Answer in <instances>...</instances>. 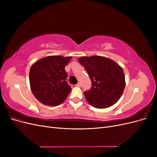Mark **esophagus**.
Instances as JSON below:
<instances>
[{"instance_id":"34e87169","label":"esophagus","mask_w":157,"mask_h":157,"mask_svg":"<svg viewBox=\"0 0 157 157\" xmlns=\"http://www.w3.org/2000/svg\"><path fill=\"white\" fill-rule=\"evenodd\" d=\"M76 86H78V87H80V86H81V83H80V82H78L77 84H76Z\"/></svg>"}]
</instances>
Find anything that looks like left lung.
<instances>
[{"instance_id":"obj_1","label":"left lung","mask_w":157,"mask_h":157,"mask_svg":"<svg viewBox=\"0 0 157 157\" xmlns=\"http://www.w3.org/2000/svg\"><path fill=\"white\" fill-rule=\"evenodd\" d=\"M78 61L86 70L92 87L84 92L87 101L95 108L111 107L119 99L125 87L122 67L115 61L103 56L81 57Z\"/></svg>"}]
</instances>
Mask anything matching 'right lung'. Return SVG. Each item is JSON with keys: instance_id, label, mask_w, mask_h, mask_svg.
<instances>
[{"instance_id": "obj_1", "label": "right lung", "mask_w": 157, "mask_h": 157, "mask_svg": "<svg viewBox=\"0 0 157 157\" xmlns=\"http://www.w3.org/2000/svg\"><path fill=\"white\" fill-rule=\"evenodd\" d=\"M71 57L48 56L33 64L29 71L31 91L40 103L46 105H58L67 98L71 88L66 81L65 67Z\"/></svg>"}]
</instances>
